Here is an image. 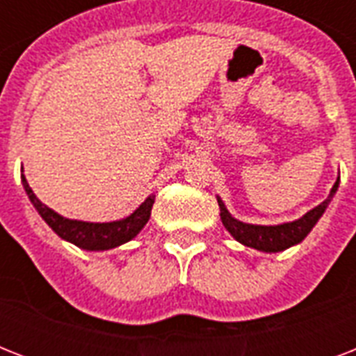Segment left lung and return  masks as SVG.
Here are the masks:
<instances>
[{"mask_svg":"<svg viewBox=\"0 0 356 356\" xmlns=\"http://www.w3.org/2000/svg\"><path fill=\"white\" fill-rule=\"evenodd\" d=\"M338 181H340V177H338ZM338 181L334 183L331 194H329V197H327L323 203L314 207L312 211H309L303 218H299L296 222L281 223V225H251V223L238 222V220H234V218L229 214V211L225 209L222 200H218L220 216H222V222L223 225H225V229L236 238L238 242L243 243V245L259 249V251H266V253L284 251V249H288L290 245H296V243L301 242V240L312 231L316 222H318L321 218V214L325 212L327 205L331 203L332 195L337 194Z\"/></svg>","mask_w":356,"mask_h":356,"instance_id":"8db88e82","label":"left lung"}]
</instances>
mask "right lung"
<instances>
[{
  "label": "right lung",
  "instance_id": "1",
  "mask_svg": "<svg viewBox=\"0 0 356 356\" xmlns=\"http://www.w3.org/2000/svg\"><path fill=\"white\" fill-rule=\"evenodd\" d=\"M22 183L24 188L29 195L31 203L35 205L44 222L55 231L60 238L68 240V242L75 243L77 248L88 249V251H105V249L118 248L122 243L133 240L136 234L142 231L147 220L151 216V207L155 203V195H149L136 211L127 216L125 220L120 222H111V223H88V222H77V220H68L51 211L49 207L42 203L33 190L27 184V179L22 175Z\"/></svg>",
  "mask_w": 356,
  "mask_h": 356
}]
</instances>
